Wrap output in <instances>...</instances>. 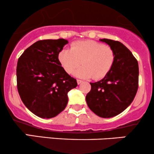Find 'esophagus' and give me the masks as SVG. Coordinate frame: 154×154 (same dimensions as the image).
I'll return each mask as SVG.
<instances>
[{
    "mask_svg": "<svg viewBox=\"0 0 154 154\" xmlns=\"http://www.w3.org/2000/svg\"><path fill=\"white\" fill-rule=\"evenodd\" d=\"M77 84L79 85V84H81V83H82V82H83V81L81 80V79H77Z\"/></svg>",
    "mask_w": 154,
    "mask_h": 154,
    "instance_id": "obj_1",
    "label": "esophagus"
}]
</instances>
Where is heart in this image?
<instances>
[{"mask_svg":"<svg viewBox=\"0 0 154 154\" xmlns=\"http://www.w3.org/2000/svg\"><path fill=\"white\" fill-rule=\"evenodd\" d=\"M115 54L112 48L93 40H83L72 43L71 49H63L59 60L63 69L72 74L79 65H83L76 75L84 78H103L112 68Z\"/></svg>","mask_w":154,"mask_h":154,"instance_id":"b5f03b06","label":"heart"}]
</instances>
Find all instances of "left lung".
<instances>
[{"label":"left lung","instance_id":"left-lung-1","mask_svg":"<svg viewBox=\"0 0 154 154\" xmlns=\"http://www.w3.org/2000/svg\"><path fill=\"white\" fill-rule=\"evenodd\" d=\"M112 48L115 59L107 75L98 82L91 83L86 95L90 109L96 115L110 118L128 108L138 89L139 68L137 59L122 43L109 39H100Z\"/></svg>","mask_w":154,"mask_h":154}]
</instances>
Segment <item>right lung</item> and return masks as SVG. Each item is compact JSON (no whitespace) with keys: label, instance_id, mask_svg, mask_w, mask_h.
<instances>
[{"label":"right lung","instance_id":"obj_1","mask_svg":"<svg viewBox=\"0 0 154 154\" xmlns=\"http://www.w3.org/2000/svg\"><path fill=\"white\" fill-rule=\"evenodd\" d=\"M67 43L64 39L39 40L18 59L19 94L26 107L39 117L48 119L60 114L68 103V92L77 86L76 79L66 73L59 60Z\"/></svg>","mask_w":154,"mask_h":154}]
</instances>
